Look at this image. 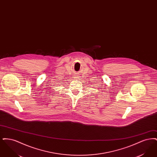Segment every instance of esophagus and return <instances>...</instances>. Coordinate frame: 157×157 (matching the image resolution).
Masks as SVG:
<instances>
[{"label": "esophagus", "instance_id": "1", "mask_svg": "<svg viewBox=\"0 0 157 157\" xmlns=\"http://www.w3.org/2000/svg\"><path fill=\"white\" fill-rule=\"evenodd\" d=\"M74 78H75V79H78L79 78H78V76L75 75V76H74Z\"/></svg>", "mask_w": 157, "mask_h": 157}]
</instances>
